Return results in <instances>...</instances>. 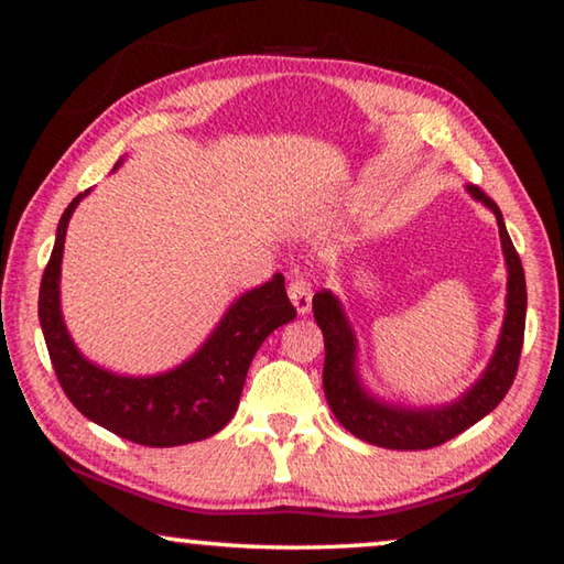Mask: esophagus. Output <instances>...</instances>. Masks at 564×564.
<instances>
[{"label":"esophagus","instance_id":"1","mask_svg":"<svg viewBox=\"0 0 564 564\" xmlns=\"http://www.w3.org/2000/svg\"><path fill=\"white\" fill-rule=\"evenodd\" d=\"M289 299L295 305V311L301 313H308L311 311V299H313V289H311V281L301 279V275H295V279L289 283Z\"/></svg>","mask_w":564,"mask_h":564}]
</instances>
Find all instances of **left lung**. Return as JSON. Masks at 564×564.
Returning <instances> with one entry per match:
<instances>
[{"label": "left lung", "mask_w": 564, "mask_h": 564, "mask_svg": "<svg viewBox=\"0 0 564 564\" xmlns=\"http://www.w3.org/2000/svg\"><path fill=\"white\" fill-rule=\"evenodd\" d=\"M467 194L485 204L498 218L500 243L508 263V301H505V321L485 373L473 388L447 405L437 408H403L370 395L362 388L356 370V333L343 313L340 301L330 291L313 295V316L323 330L326 343V362H323V393L338 423L360 441L390 451H427L443 445L451 437L465 433L467 427L482 420L508 393L514 376L524 338V311H528V289L520 256L510 241L498 204L480 186H467Z\"/></svg>", "instance_id": "1"}]
</instances>
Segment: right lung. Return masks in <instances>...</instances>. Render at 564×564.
Returning <instances> with one entry per match:
<instances>
[{"label":"right lung","instance_id":"add662e5","mask_svg":"<svg viewBox=\"0 0 564 564\" xmlns=\"http://www.w3.org/2000/svg\"><path fill=\"white\" fill-rule=\"evenodd\" d=\"M121 161L113 169H119ZM87 194L89 191L76 196L62 214L40 285V323L59 386L84 417L123 441L147 447L206 441L234 417L248 366L261 343L295 318L283 275L275 273L269 283L236 299L204 346L181 366L147 378L111 373L84 358L74 346L59 305L66 226Z\"/></svg>","mask_w":564,"mask_h":564}]
</instances>
